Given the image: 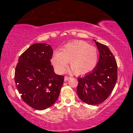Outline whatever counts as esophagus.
<instances>
[{"label": "esophagus", "instance_id": "34e87169", "mask_svg": "<svg viewBox=\"0 0 133 133\" xmlns=\"http://www.w3.org/2000/svg\"><path fill=\"white\" fill-rule=\"evenodd\" d=\"M70 78H71V77H68V76H65V77H64V80L65 81H67V80H69V79H70Z\"/></svg>", "mask_w": 133, "mask_h": 133}]
</instances>
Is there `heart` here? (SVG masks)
<instances>
[{
  "instance_id": "obj_1",
  "label": "heart",
  "mask_w": 133,
  "mask_h": 133,
  "mask_svg": "<svg viewBox=\"0 0 133 133\" xmlns=\"http://www.w3.org/2000/svg\"><path fill=\"white\" fill-rule=\"evenodd\" d=\"M98 60V51L95 47L84 41L69 43L56 51L51 62L58 73H63L68 64L76 75H84L95 68Z\"/></svg>"
}]
</instances>
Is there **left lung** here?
Returning a JSON list of instances; mask_svg holds the SVG:
<instances>
[{
    "mask_svg": "<svg viewBox=\"0 0 133 133\" xmlns=\"http://www.w3.org/2000/svg\"><path fill=\"white\" fill-rule=\"evenodd\" d=\"M100 57L93 71L78 78L77 93L83 102L96 105L109 97L117 80V65L116 58L109 48L96 42Z\"/></svg>",
    "mask_w": 133,
    "mask_h": 133,
    "instance_id": "8db88e82",
    "label": "left lung"
}]
</instances>
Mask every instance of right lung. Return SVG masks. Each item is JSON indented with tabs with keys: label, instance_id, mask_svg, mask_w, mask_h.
<instances>
[{
	"label": "right lung",
	"instance_id": "1",
	"mask_svg": "<svg viewBox=\"0 0 133 133\" xmlns=\"http://www.w3.org/2000/svg\"><path fill=\"white\" fill-rule=\"evenodd\" d=\"M50 45L36 43L20 56L16 67L15 80L21 97L36 110H44L55 103L59 96L64 76L55 73L50 60Z\"/></svg>",
	"mask_w": 133,
	"mask_h": 133
}]
</instances>
